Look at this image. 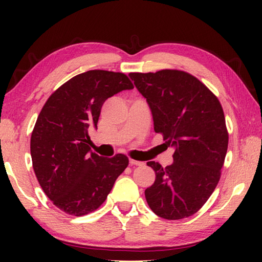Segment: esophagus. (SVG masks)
I'll return each mask as SVG.
<instances>
[{"label": "esophagus", "instance_id": "esophagus-1", "mask_svg": "<svg viewBox=\"0 0 262 262\" xmlns=\"http://www.w3.org/2000/svg\"><path fill=\"white\" fill-rule=\"evenodd\" d=\"M129 164H130V165H136V166L143 165V163L139 162V161H134V159H129Z\"/></svg>", "mask_w": 262, "mask_h": 262}]
</instances>
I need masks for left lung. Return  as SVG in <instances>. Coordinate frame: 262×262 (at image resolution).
<instances>
[{"mask_svg":"<svg viewBox=\"0 0 262 262\" xmlns=\"http://www.w3.org/2000/svg\"><path fill=\"white\" fill-rule=\"evenodd\" d=\"M129 76L147 99L155 132L174 149L171 165L147 163L156 173L144 192L150 209L165 220L192 216L215 190L227 155L229 135L220 100L196 77L181 70Z\"/></svg>","mask_w":262,"mask_h":262,"instance_id":"left-lung-1","label":"left lung"}]
</instances>
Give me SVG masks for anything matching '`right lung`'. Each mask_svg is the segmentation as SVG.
<instances>
[{
    "mask_svg": "<svg viewBox=\"0 0 262 262\" xmlns=\"http://www.w3.org/2000/svg\"><path fill=\"white\" fill-rule=\"evenodd\" d=\"M134 88L127 75L89 70L53 92L31 135L35 177L48 199L69 215L83 216L106 200L128 166L122 154L104 158L89 147V129L97 127L105 100Z\"/></svg>",
    "mask_w": 262,
    "mask_h": 262,
    "instance_id": "obj_1",
    "label": "right lung"
}]
</instances>
